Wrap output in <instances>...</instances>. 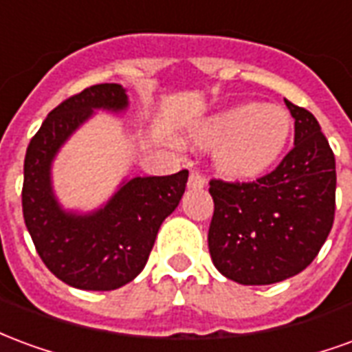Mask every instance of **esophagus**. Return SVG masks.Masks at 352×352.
I'll return each instance as SVG.
<instances>
[{"label":"esophagus","instance_id":"34e87169","mask_svg":"<svg viewBox=\"0 0 352 352\" xmlns=\"http://www.w3.org/2000/svg\"><path fill=\"white\" fill-rule=\"evenodd\" d=\"M206 183V177L201 175L199 171H190V177H188V186L190 188H204Z\"/></svg>","mask_w":352,"mask_h":352}]
</instances>
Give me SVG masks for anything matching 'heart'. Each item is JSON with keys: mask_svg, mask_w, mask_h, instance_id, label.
Returning a JSON list of instances; mask_svg holds the SVG:
<instances>
[{"mask_svg": "<svg viewBox=\"0 0 352 352\" xmlns=\"http://www.w3.org/2000/svg\"><path fill=\"white\" fill-rule=\"evenodd\" d=\"M290 133L292 120L285 109L243 103L207 118L194 139L201 146H217L214 162L224 175L251 179L279 160Z\"/></svg>", "mask_w": 352, "mask_h": 352, "instance_id": "b5f03b06", "label": "heart"}]
</instances>
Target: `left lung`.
I'll return each instance as SVG.
<instances>
[{"label":"left lung","mask_w":352,"mask_h":352,"mask_svg":"<svg viewBox=\"0 0 352 352\" xmlns=\"http://www.w3.org/2000/svg\"><path fill=\"white\" fill-rule=\"evenodd\" d=\"M285 103L294 116V146L279 166L256 181H209L211 260L239 285H272L303 272L332 230V148L307 109Z\"/></svg>","instance_id":"1"}]
</instances>
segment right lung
<instances>
[{
    "label": "right lung",
    "mask_w": 352,
    "mask_h": 352,
    "mask_svg": "<svg viewBox=\"0 0 352 352\" xmlns=\"http://www.w3.org/2000/svg\"><path fill=\"white\" fill-rule=\"evenodd\" d=\"M128 105L115 82L94 85L54 107L28 145L24 158L22 213L43 264L82 290H115L145 267L164 219L183 198L188 171L166 177H135L107 206L87 217L67 214L50 188L54 154L92 115V109L120 111Z\"/></svg>",
    "instance_id": "1"
}]
</instances>
